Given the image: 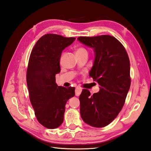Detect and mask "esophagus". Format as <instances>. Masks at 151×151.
I'll list each match as a JSON object with an SVG mask.
<instances>
[{
	"label": "esophagus",
	"instance_id": "esophagus-1",
	"mask_svg": "<svg viewBox=\"0 0 151 151\" xmlns=\"http://www.w3.org/2000/svg\"><path fill=\"white\" fill-rule=\"evenodd\" d=\"M81 91H82V88H80L79 86H77L76 88V96H79L80 95V93H81Z\"/></svg>",
	"mask_w": 151,
	"mask_h": 151
}]
</instances>
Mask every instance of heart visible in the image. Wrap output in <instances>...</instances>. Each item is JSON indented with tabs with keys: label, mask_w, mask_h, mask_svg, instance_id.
Segmentation results:
<instances>
[{
	"label": "heart",
	"mask_w": 151,
	"mask_h": 151,
	"mask_svg": "<svg viewBox=\"0 0 151 151\" xmlns=\"http://www.w3.org/2000/svg\"><path fill=\"white\" fill-rule=\"evenodd\" d=\"M86 52V50L83 48H79L77 49L76 52V53H78V52Z\"/></svg>",
	"instance_id": "b5f03b06"
}]
</instances>
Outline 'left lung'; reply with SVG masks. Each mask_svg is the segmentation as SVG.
I'll return each mask as SVG.
<instances>
[{"label": "left lung", "mask_w": 151, "mask_h": 151, "mask_svg": "<svg viewBox=\"0 0 151 151\" xmlns=\"http://www.w3.org/2000/svg\"><path fill=\"white\" fill-rule=\"evenodd\" d=\"M78 40L93 50L95 58L89 76L99 85V91L93 95L83 90L79 96L81 117L92 127H105L122 110L130 89L129 56L112 36L79 37Z\"/></svg>", "instance_id": "left-lung-1"}]
</instances>
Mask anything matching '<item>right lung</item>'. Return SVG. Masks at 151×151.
I'll use <instances>...</instances> for the list:
<instances>
[{
  "mask_svg": "<svg viewBox=\"0 0 151 151\" xmlns=\"http://www.w3.org/2000/svg\"><path fill=\"white\" fill-rule=\"evenodd\" d=\"M75 40L48 33L38 40L30 54L26 74L30 101L38 122L50 129L61 125L66 103L75 96V87L65 88L55 83L63 50Z\"/></svg>",
  "mask_w": 151,
  "mask_h": 151,
  "instance_id": "obj_1",
  "label": "right lung"
}]
</instances>
